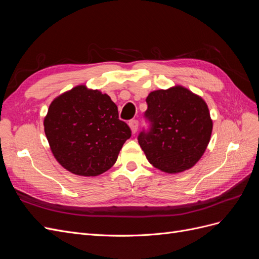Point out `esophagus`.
<instances>
[{
    "mask_svg": "<svg viewBox=\"0 0 259 259\" xmlns=\"http://www.w3.org/2000/svg\"><path fill=\"white\" fill-rule=\"evenodd\" d=\"M128 125L131 127V131H132V134H135V133L138 130V121L137 120H132V121H130Z\"/></svg>",
    "mask_w": 259,
    "mask_h": 259,
    "instance_id": "esophagus-1",
    "label": "esophagus"
}]
</instances>
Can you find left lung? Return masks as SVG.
Instances as JSON below:
<instances>
[{"label":"left lung","mask_w":259,"mask_h":259,"mask_svg":"<svg viewBox=\"0 0 259 259\" xmlns=\"http://www.w3.org/2000/svg\"><path fill=\"white\" fill-rule=\"evenodd\" d=\"M146 117L150 132H142L138 143L148 161L168 174L189 169L204 154L213 120L205 100L182 85L149 94Z\"/></svg>","instance_id":"8db88e82"}]
</instances>
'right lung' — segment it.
Instances as JSON below:
<instances>
[{
  "mask_svg": "<svg viewBox=\"0 0 259 259\" xmlns=\"http://www.w3.org/2000/svg\"><path fill=\"white\" fill-rule=\"evenodd\" d=\"M44 132L60 165L85 177L112 167L131 137L128 125L119 120L111 98L86 85H77L52 101Z\"/></svg>",
  "mask_w": 259,
  "mask_h": 259,
  "instance_id": "right-lung-1",
  "label": "right lung"
}]
</instances>
